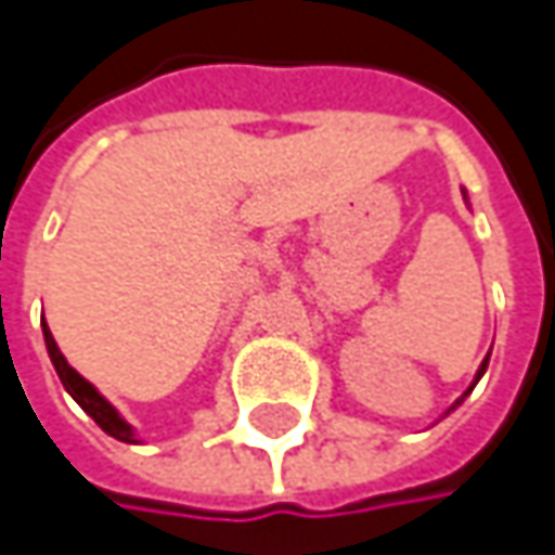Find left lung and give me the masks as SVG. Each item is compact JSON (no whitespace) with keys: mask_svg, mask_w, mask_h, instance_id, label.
I'll use <instances>...</instances> for the list:
<instances>
[{"mask_svg":"<svg viewBox=\"0 0 555 555\" xmlns=\"http://www.w3.org/2000/svg\"><path fill=\"white\" fill-rule=\"evenodd\" d=\"M486 366H489V357L482 360V366H479V373H476V383L482 379V373H486ZM476 383H473V386H476ZM473 386H469V391H473ZM469 391H466V395H469ZM466 395H463V398H466ZM463 398H456V404H453V408H460V404H463ZM453 408H450V411H453Z\"/></svg>","mask_w":555,"mask_h":555,"instance_id":"1","label":"left lung"}]
</instances>
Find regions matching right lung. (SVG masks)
Returning <instances> with one entry per match:
<instances>
[{
  "mask_svg": "<svg viewBox=\"0 0 555 555\" xmlns=\"http://www.w3.org/2000/svg\"><path fill=\"white\" fill-rule=\"evenodd\" d=\"M44 344H48V353H51V363H54L56 376H60V383L63 388L76 398V404L108 434V437H115V440H121V443H138V437H134V427L95 391V386H89L69 363H66V357L60 353V347H56L54 334H51V327L44 324Z\"/></svg>",
  "mask_w": 555,
  "mask_h": 555,
  "instance_id": "right-lung-1",
  "label": "right lung"
}]
</instances>
